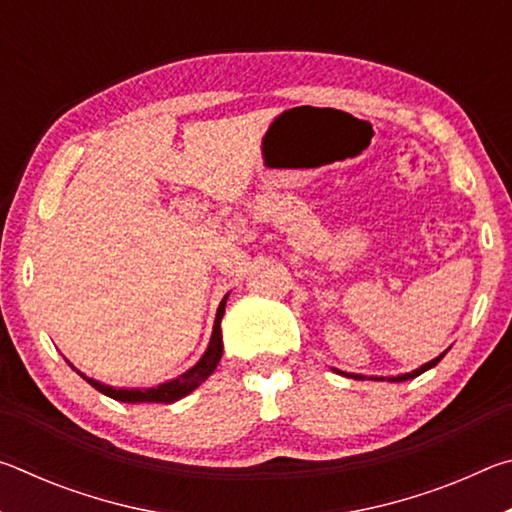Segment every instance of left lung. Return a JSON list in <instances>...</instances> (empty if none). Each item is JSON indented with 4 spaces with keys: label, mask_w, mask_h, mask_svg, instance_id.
<instances>
[{
    "label": "left lung",
    "mask_w": 512,
    "mask_h": 512,
    "mask_svg": "<svg viewBox=\"0 0 512 512\" xmlns=\"http://www.w3.org/2000/svg\"><path fill=\"white\" fill-rule=\"evenodd\" d=\"M445 354H447V350H445L443 354H440V357H436V359H431L429 363H424V366H420L418 370H413V372H406V375L388 377V379H391V381H406V379H413V377H418V375H422V372H424V370H429V368H433V366H436V363H438L440 359H443V357H445ZM336 372H339V375H348V377H354V379H363V375H352V372H341V370H336ZM379 379H384V377H379Z\"/></svg>",
    "instance_id": "1"
}]
</instances>
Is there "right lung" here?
I'll list each match as a JSON object with an SVG mask.
<instances>
[{
	"label": "right lung",
	"instance_id": "add662e5",
	"mask_svg": "<svg viewBox=\"0 0 512 512\" xmlns=\"http://www.w3.org/2000/svg\"><path fill=\"white\" fill-rule=\"evenodd\" d=\"M225 300H228V296H225L221 300L219 309H216V318H214V329H212V339H210V345H207L205 354L201 357V361L196 363L194 368H189L187 372H183V375H178L176 379L171 381H164V384L155 386V388H115V386H106L101 384V381L97 379H90L85 377L81 370H76L72 363V366L79 375L88 381L90 386L97 388L99 393L112 397V400L117 402H128V404H142V402H155V404H171V402H178L180 397H185L194 391V388H198L203 384V381L212 375L214 368L219 366L221 361V354H223V341H221V318L225 314Z\"/></svg>",
	"mask_w": 512,
	"mask_h": 512
}]
</instances>
